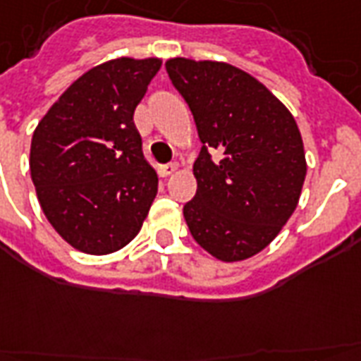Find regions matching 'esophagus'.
Segmentation results:
<instances>
[{"instance_id":"34e87169","label":"esophagus","mask_w":361,"mask_h":361,"mask_svg":"<svg viewBox=\"0 0 361 361\" xmlns=\"http://www.w3.org/2000/svg\"><path fill=\"white\" fill-rule=\"evenodd\" d=\"M178 170H180V164H178V162H172V164H166V166L160 168L159 173L162 178H168V176H172V173H176Z\"/></svg>"}]
</instances>
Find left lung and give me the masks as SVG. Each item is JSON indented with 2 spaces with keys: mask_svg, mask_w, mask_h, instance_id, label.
<instances>
[{
  "mask_svg": "<svg viewBox=\"0 0 361 361\" xmlns=\"http://www.w3.org/2000/svg\"><path fill=\"white\" fill-rule=\"evenodd\" d=\"M166 72L202 141L197 193L183 207L189 231L221 262L247 260L276 239L298 204L302 135L289 109L237 66L173 57ZM208 150L221 159L212 161Z\"/></svg>",
  "mask_w": 361,
  "mask_h": 361,
  "instance_id": "obj_1",
  "label": "left lung"
}]
</instances>
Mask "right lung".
<instances>
[{"instance_id":"right-lung-1","label":"right lung","mask_w":361,"mask_h":361,"mask_svg":"<svg viewBox=\"0 0 361 361\" xmlns=\"http://www.w3.org/2000/svg\"><path fill=\"white\" fill-rule=\"evenodd\" d=\"M162 59L118 57L72 82L34 130L30 176L55 231L85 255H111L140 233L159 189L133 111Z\"/></svg>"}]
</instances>
